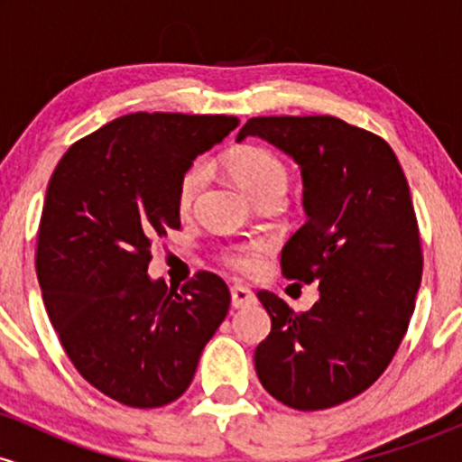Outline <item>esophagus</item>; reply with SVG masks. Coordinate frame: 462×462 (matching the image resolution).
I'll list each match as a JSON object with an SVG mask.
<instances>
[{"label":"esophagus","instance_id":"34e87169","mask_svg":"<svg viewBox=\"0 0 462 462\" xmlns=\"http://www.w3.org/2000/svg\"><path fill=\"white\" fill-rule=\"evenodd\" d=\"M230 295H232V306H235V309H245V306L254 304V293L249 291V286H245V284L232 286Z\"/></svg>","mask_w":462,"mask_h":462}]
</instances>
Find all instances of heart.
Masks as SVG:
<instances>
[{
  "mask_svg": "<svg viewBox=\"0 0 462 462\" xmlns=\"http://www.w3.org/2000/svg\"><path fill=\"white\" fill-rule=\"evenodd\" d=\"M221 164L230 178L241 187L254 201L264 195L286 193L289 189V167L278 153L261 145H238L221 158ZM206 182V171L201 164H193L187 169L178 187V208L180 213H187L193 206L195 198L199 195ZM224 263L235 272H252L256 267V252L247 245L230 247L224 252Z\"/></svg>",
  "mask_w": 462,
  "mask_h": 462,
  "instance_id": "heart-1",
  "label": "heart"
}]
</instances>
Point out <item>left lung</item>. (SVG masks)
<instances>
[{
  "instance_id": "left-lung-1",
  "label": "left lung",
  "mask_w": 462,
  "mask_h": 462,
  "mask_svg": "<svg viewBox=\"0 0 462 462\" xmlns=\"http://www.w3.org/2000/svg\"><path fill=\"white\" fill-rule=\"evenodd\" d=\"M298 162L306 224L282 249L284 278L319 286L310 310L258 291L272 332L254 354L275 400L321 411L389 367L415 310L421 245L404 171L389 143L337 116H254L238 132Z\"/></svg>"
}]
</instances>
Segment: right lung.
<instances>
[{
    "label": "right lung",
    "instance_id": "right-lung-1",
    "mask_svg": "<svg viewBox=\"0 0 462 462\" xmlns=\"http://www.w3.org/2000/svg\"><path fill=\"white\" fill-rule=\"evenodd\" d=\"M236 116L132 113L73 143L47 187L36 273L51 326L87 383L132 408L189 389L230 309L219 275L152 280V241L180 227L178 187Z\"/></svg>",
    "mask_w": 462,
    "mask_h": 462
}]
</instances>
